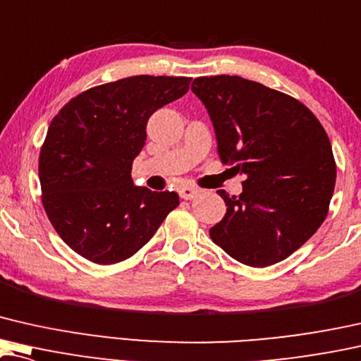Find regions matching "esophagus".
<instances>
[{"instance_id":"obj_1","label":"esophagus","mask_w":361,"mask_h":361,"mask_svg":"<svg viewBox=\"0 0 361 361\" xmlns=\"http://www.w3.org/2000/svg\"><path fill=\"white\" fill-rule=\"evenodd\" d=\"M198 193H200V190L192 185H184L179 189V195L180 198H184V200H192V198H195Z\"/></svg>"}]
</instances>
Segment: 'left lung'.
<instances>
[{"label": "left lung", "instance_id": "obj_1", "mask_svg": "<svg viewBox=\"0 0 361 361\" xmlns=\"http://www.w3.org/2000/svg\"><path fill=\"white\" fill-rule=\"evenodd\" d=\"M223 164L244 176L243 193L218 195L226 215L210 238L238 262L269 267L300 249L327 216L336 161L326 130L295 97L241 76H202Z\"/></svg>", "mask_w": 361, "mask_h": 361}]
</instances>
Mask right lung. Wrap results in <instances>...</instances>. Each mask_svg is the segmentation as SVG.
Segmentation results:
<instances>
[{"instance_id": "obj_1", "label": "right lung", "mask_w": 361, "mask_h": 361, "mask_svg": "<svg viewBox=\"0 0 361 361\" xmlns=\"http://www.w3.org/2000/svg\"><path fill=\"white\" fill-rule=\"evenodd\" d=\"M192 78L130 76L73 97L51 120L39 158L42 203L60 238L99 265L132 257L179 205L176 192L133 185L153 112Z\"/></svg>"}]
</instances>
